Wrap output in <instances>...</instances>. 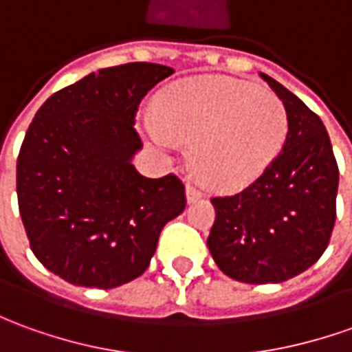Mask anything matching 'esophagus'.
I'll list each match as a JSON object with an SVG mask.
<instances>
[{"instance_id": "34e87169", "label": "esophagus", "mask_w": 352, "mask_h": 352, "mask_svg": "<svg viewBox=\"0 0 352 352\" xmlns=\"http://www.w3.org/2000/svg\"><path fill=\"white\" fill-rule=\"evenodd\" d=\"M200 196H202L200 188H198L195 183H190V181H188V183H186V200H188V202H195V200H198Z\"/></svg>"}]
</instances>
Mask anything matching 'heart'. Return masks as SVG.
Returning a JSON list of instances; mask_svg holds the SVG:
<instances>
[{
  "label": "heart",
  "instance_id": "obj_1",
  "mask_svg": "<svg viewBox=\"0 0 352 352\" xmlns=\"http://www.w3.org/2000/svg\"><path fill=\"white\" fill-rule=\"evenodd\" d=\"M142 129L162 150H175L177 136L195 140L192 160L208 183L239 188L279 154L289 119L274 92L235 78L206 76L167 88L160 113L148 111Z\"/></svg>",
  "mask_w": 352,
  "mask_h": 352
}]
</instances>
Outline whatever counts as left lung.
I'll return each instance as SVG.
<instances>
[{"mask_svg": "<svg viewBox=\"0 0 352 352\" xmlns=\"http://www.w3.org/2000/svg\"><path fill=\"white\" fill-rule=\"evenodd\" d=\"M287 109L283 150L235 195L214 196L208 248L217 267L243 283H281L316 264L336 226L339 186L322 119L272 76L262 75Z\"/></svg>", "mask_w": 352, "mask_h": 352, "instance_id": "8db88e82", "label": "left lung"}]
</instances>
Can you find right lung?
Here are the masks:
<instances>
[{
  "mask_svg": "<svg viewBox=\"0 0 352 352\" xmlns=\"http://www.w3.org/2000/svg\"><path fill=\"white\" fill-rule=\"evenodd\" d=\"M173 69H100L50 96L16 157V198L34 256L73 285L113 289L142 276L160 233L186 206L173 173L140 175L138 106Z\"/></svg>",
  "mask_w": 352,
  "mask_h": 352,
  "instance_id": "obj_1",
  "label": "right lung"
}]
</instances>
